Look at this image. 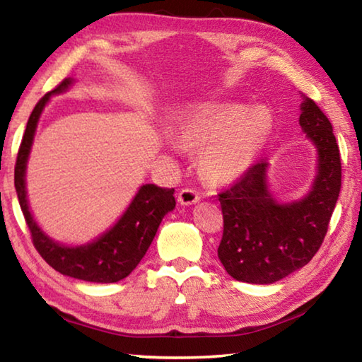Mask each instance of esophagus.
<instances>
[{"mask_svg": "<svg viewBox=\"0 0 362 362\" xmlns=\"http://www.w3.org/2000/svg\"><path fill=\"white\" fill-rule=\"evenodd\" d=\"M177 201H179L182 206H192V204L198 203L199 194L192 188H185V189H180L179 198H177Z\"/></svg>", "mask_w": 362, "mask_h": 362, "instance_id": "obj_1", "label": "esophagus"}]
</instances>
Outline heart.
<instances>
[{
	"mask_svg": "<svg viewBox=\"0 0 362 362\" xmlns=\"http://www.w3.org/2000/svg\"><path fill=\"white\" fill-rule=\"evenodd\" d=\"M273 127L269 110L238 102L199 103L179 119L182 142L204 150L201 170L212 183H228L247 174L265 150Z\"/></svg>",
	"mask_w": 362,
	"mask_h": 362,
	"instance_id": "b5f03b06",
	"label": "heart"
}]
</instances>
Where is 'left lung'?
Wrapping results in <instances>:
<instances>
[{
	"label": "left lung",
	"mask_w": 362,
	"mask_h": 362,
	"mask_svg": "<svg viewBox=\"0 0 362 362\" xmlns=\"http://www.w3.org/2000/svg\"><path fill=\"white\" fill-rule=\"evenodd\" d=\"M298 124L316 150V174L303 198L279 201L269 189L268 163L260 161L218 194L223 236L218 259L231 278L273 284L303 268L321 247L340 194L341 163L332 124L303 95Z\"/></svg>",
	"instance_id": "obj_1"
}]
</instances>
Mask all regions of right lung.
I'll return each mask as SVG.
<instances>
[{"label": "right lung", "instance_id": "right-lung-1", "mask_svg": "<svg viewBox=\"0 0 362 362\" xmlns=\"http://www.w3.org/2000/svg\"><path fill=\"white\" fill-rule=\"evenodd\" d=\"M73 83H75L73 78H65L56 89L36 103L30 115L14 170L17 198H19L28 230L32 233L36 250L54 269L65 276L88 281V283H118L129 276L134 268L144 259L161 220L168 212L174 211V188H159L153 183H145L139 188L131 204L126 207L115 225L89 243L69 246V244L52 240L41 228L28 206L27 164L42 110L52 95L66 93Z\"/></svg>", "mask_w": 362, "mask_h": 362}]
</instances>
